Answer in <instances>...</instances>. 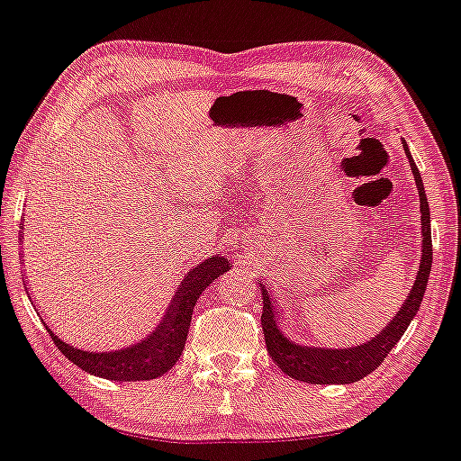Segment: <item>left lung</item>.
I'll use <instances>...</instances> for the list:
<instances>
[{"label":"left lung","instance_id":"left-lung-1","mask_svg":"<svg viewBox=\"0 0 461 461\" xmlns=\"http://www.w3.org/2000/svg\"><path fill=\"white\" fill-rule=\"evenodd\" d=\"M402 147L409 157L412 176L419 191V211H421V261H419L417 278L402 302L398 312L393 314L392 321L385 328L372 336L370 340L361 342L355 347L334 348V347H311L300 345L281 330V308L272 302L266 285H261V298H264V311H261V328H264L266 348L274 359V364L281 368L285 375L295 378V381L311 383V385H348V383L359 381L375 372L387 353L398 345V340L409 330V325L423 302V294L428 289L429 270H432V227H429V206L425 197L423 180L419 174L415 161H412L409 144L402 140Z\"/></svg>","mask_w":461,"mask_h":461}]
</instances>
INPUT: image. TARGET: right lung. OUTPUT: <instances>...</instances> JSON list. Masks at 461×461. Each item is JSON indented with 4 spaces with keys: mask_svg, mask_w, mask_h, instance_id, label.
<instances>
[{
    "mask_svg": "<svg viewBox=\"0 0 461 461\" xmlns=\"http://www.w3.org/2000/svg\"><path fill=\"white\" fill-rule=\"evenodd\" d=\"M23 236V223H21ZM231 264L225 255H211L208 259H202L200 264L185 274V278L174 291L170 304L166 312L155 325L153 331L133 342L130 347L114 348V351H85L69 342L61 340L59 336L46 325L52 342L57 348L72 361V364L89 372L93 376L108 378V381H150V378L163 376L167 370L176 364L183 355L185 342H187L191 314H194L195 302L202 295V291L211 285L214 278L230 270ZM29 295V289H27ZM32 300V295H29ZM33 304V302H32Z\"/></svg>",
    "mask_w": 461,
    "mask_h": 461,
    "instance_id": "obj_1",
    "label": "right lung"
}]
</instances>
